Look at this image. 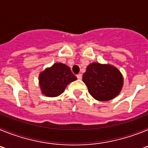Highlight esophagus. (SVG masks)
<instances>
[{
	"mask_svg": "<svg viewBox=\"0 0 148 148\" xmlns=\"http://www.w3.org/2000/svg\"><path fill=\"white\" fill-rule=\"evenodd\" d=\"M76 76H77V78H78V79H82V74H78V75H77Z\"/></svg>",
	"mask_w": 148,
	"mask_h": 148,
	"instance_id": "esophagus-1",
	"label": "esophagus"
}]
</instances>
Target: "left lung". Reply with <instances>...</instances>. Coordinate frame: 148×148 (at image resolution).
<instances>
[{"mask_svg": "<svg viewBox=\"0 0 148 148\" xmlns=\"http://www.w3.org/2000/svg\"><path fill=\"white\" fill-rule=\"evenodd\" d=\"M82 80L90 95L101 101H107L116 97L124 83L122 75L117 68L95 62L88 65Z\"/></svg>", "mask_w": 148, "mask_h": 148, "instance_id": "left-lung-1", "label": "left lung"}]
</instances>
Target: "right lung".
Masks as SVG:
<instances>
[{"label":"right lung","instance_id":"1","mask_svg":"<svg viewBox=\"0 0 148 148\" xmlns=\"http://www.w3.org/2000/svg\"><path fill=\"white\" fill-rule=\"evenodd\" d=\"M77 79L70 68L62 63H56L39 75V85L44 95L56 97L64 92L67 84Z\"/></svg>","mask_w":148,"mask_h":148}]
</instances>
